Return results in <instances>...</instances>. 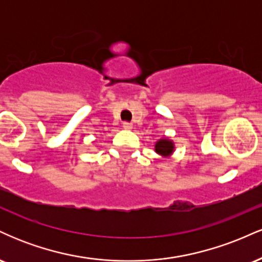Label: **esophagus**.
Masks as SVG:
<instances>
[{"instance_id":"esophagus-1","label":"esophagus","mask_w":262,"mask_h":262,"mask_svg":"<svg viewBox=\"0 0 262 262\" xmlns=\"http://www.w3.org/2000/svg\"><path fill=\"white\" fill-rule=\"evenodd\" d=\"M123 128H124V129H132V128H133V124H132V123H129V122H124V123H123Z\"/></svg>"}]
</instances>
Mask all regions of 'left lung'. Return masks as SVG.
<instances>
[{"mask_svg":"<svg viewBox=\"0 0 262 262\" xmlns=\"http://www.w3.org/2000/svg\"><path fill=\"white\" fill-rule=\"evenodd\" d=\"M173 149H175L173 141L167 139V138L158 140L155 144V151L158 152L159 155H161L162 158H169V156L173 152Z\"/></svg>","mask_w":262,"mask_h":262,"instance_id":"8db88e82","label":"left lung"}]
</instances>
